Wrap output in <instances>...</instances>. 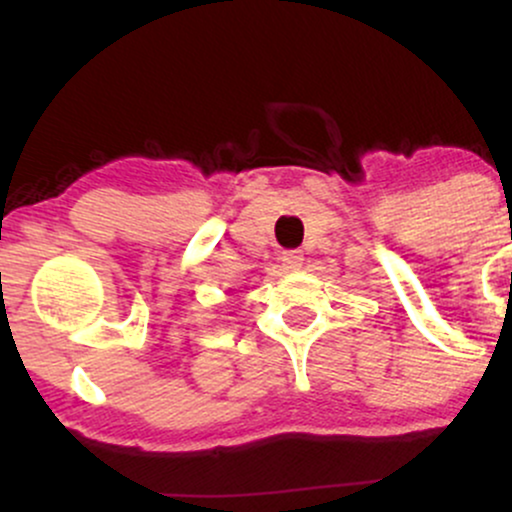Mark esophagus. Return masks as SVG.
Here are the masks:
<instances>
[{"instance_id": "obj_1", "label": "esophagus", "mask_w": 512, "mask_h": 512, "mask_svg": "<svg viewBox=\"0 0 512 512\" xmlns=\"http://www.w3.org/2000/svg\"><path fill=\"white\" fill-rule=\"evenodd\" d=\"M281 264H284V269H298L303 264V255L298 250H286L281 255Z\"/></svg>"}]
</instances>
